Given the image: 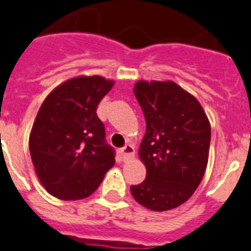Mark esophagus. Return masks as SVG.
I'll return each mask as SVG.
<instances>
[{
  "label": "esophagus",
  "instance_id": "1",
  "mask_svg": "<svg viewBox=\"0 0 251 251\" xmlns=\"http://www.w3.org/2000/svg\"><path fill=\"white\" fill-rule=\"evenodd\" d=\"M120 153H121L122 155V159H124V161H127V159H130L131 157H134V154H135V149H134V147H132L131 144H126L125 147L120 151Z\"/></svg>",
  "mask_w": 251,
  "mask_h": 251
}]
</instances>
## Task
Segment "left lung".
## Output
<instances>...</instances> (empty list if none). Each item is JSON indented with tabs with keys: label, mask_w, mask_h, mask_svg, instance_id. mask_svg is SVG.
Masks as SVG:
<instances>
[{
	"label": "left lung",
	"mask_w": 251,
	"mask_h": 251,
	"mask_svg": "<svg viewBox=\"0 0 251 251\" xmlns=\"http://www.w3.org/2000/svg\"><path fill=\"white\" fill-rule=\"evenodd\" d=\"M134 94L147 122L139 149L147 177L130 190L148 209H174L193 195L204 176L209 120L197 98L174 81L140 80Z\"/></svg>",
	"instance_id": "left-lung-1"
}]
</instances>
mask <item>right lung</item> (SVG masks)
<instances>
[{
  "label": "right lung",
  "mask_w": 251,
  "mask_h": 251,
  "mask_svg": "<svg viewBox=\"0 0 251 251\" xmlns=\"http://www.w3.org/2000/svg\"><path fill=\"white\" fill-rule=\"evenodd\" d=\"M113 86L102 76H77L54 88L42 103L29 136L35 174L62 201H79L98 189L115 165L97 107Z\"/></svg>",
  "instance_id": "add662e5"
}]
</instances>
